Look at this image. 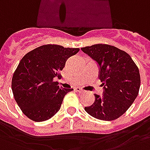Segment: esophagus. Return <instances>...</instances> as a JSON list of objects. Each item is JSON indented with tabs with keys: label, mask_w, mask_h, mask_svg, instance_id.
I'll return each instance as SVG.
<instances>
[{
	"label": "esophagus",
	"mask_w": 150,
	"mask_h": 150,
	"mask_svg": "<svg viewBox=\"0 0 150 150\" xmlns=\"http://www.w3.org/2000/svg\"><path fill=\"white\" fill-rule=\"evenodd\" d=\"M75 90H76V92H78V93H84V92H85L84 89H82L81 88H79V87H76V88H75Z\"/></svg>",
	"instance_id": "34e87169"
}]
</instances>
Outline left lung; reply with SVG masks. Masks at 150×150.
<instances>
[{
    "mask_svg": "<svg viewBox=\"0 0 150 150\" xmlns=\"http://www.w3.org/2000/svg\"><path fill=\"white\" fill-rule=\"evenodd\" d=\"M81 50L98 63L99 78L104 86V94H94V103L85 107V110L102 121L117 119L138 95L141 85L138 67L127 52L110 45L97 44Z\"/></svg>",
    "mask_w": 150,
    "mask_h": 150,
    "instance_id": "8db88e82",
    "label": "left lung"
}]
</instances>
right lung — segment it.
<instances>
[{
    "label": "right lung",
    "instance_id": "right-lung-1",
    "mask_svg": "<svg viewBox=\"0 0 150 150\" xmlns=\"http://www.w3.org/2000/svg\"><path fill=\"white\" fill-rule=\"evenodd\" d=\"M78 48L45 45L24 56L12 78L15 100L23 113L40 122L58 112L64 96L73 88L58 86L53 78L60 76L67 59L78 52Z\"/></svg>",
    "mask_w": 150,
    "mask_h": 150
}]
</instances>
